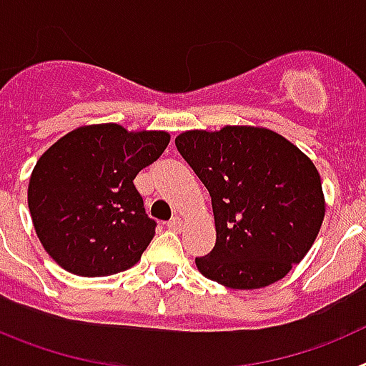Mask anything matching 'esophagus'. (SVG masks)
Here are the masks:
<instances>
[{
    "label": "esophagus",
    "instance_id": "1",
    "mask_svg": "<svg viewBox=\"0 0 366 366\" xmlns=\"http://www.w3.org/2000/svg\"><path fill=\"white\" fill-rule=\"evenodd\" d=\"M183 225H185V222H183V218H179V216H176V218H172L167 223V227L172 229V231H181Z\"/></svg>",
    "mask_w": 366,
    "mask_h": 366
}]
</instances>
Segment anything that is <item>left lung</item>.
I'll use <instances>...</instances> for the list:
<instances>
[{
	"label": "left lung",
	"instance_id": "1",
	"mask_svg": "<svg viewBox=\"0 0 366 366\" xmlns=\"http://www.w3.org/2000/svg\"><path fill=\"white\" fill-rule=\"evenodd\" d=\"M177 152L211 194L216 244L199 273L231 290L284 279L315 242L325 196L315 164L282 135L254 126L190 130Z\"/></svg>",
	"mask_w": 366,
	"mask_h": 366
}]
</instances>
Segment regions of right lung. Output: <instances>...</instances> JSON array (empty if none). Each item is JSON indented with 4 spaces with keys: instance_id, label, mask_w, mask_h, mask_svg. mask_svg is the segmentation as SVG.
<instances>
[{
    "instance_id": "1",
    "label": "right lung",
    "mask_w": 366,
    "mask_h": 366,
    "mask_svg": "<svg viewBox=\"0 0 366 366\" xmlns=\"http://www.w3.org/2000/svg\"><path fill=\"white\" fill-rule=\"evenodd\" d=\"M167 132L82 126L38 159L29 211L41 245L58 266L80 277H108L135 266L155 234L134 179L159 159Z\"/></svg>"
}]
</instances>
